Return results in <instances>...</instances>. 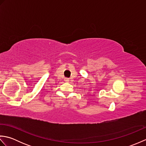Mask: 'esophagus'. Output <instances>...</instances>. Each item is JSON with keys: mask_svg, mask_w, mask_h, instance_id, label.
<instances>
[{"mask_svg": "<svg viewBox=\"0 0 146 146\" xmlns=\"http://www.w3.org/2000/svg\"><path fill=\"white\" fill-rule=\"evenodd\" d=\"M64 81L66 82H69V79L68 78H64Z\"/></svg>", "mask_w": 146, "mask_h": 146, "instance_id": "obj_1", "label": "esophagus"}]
</instances>
